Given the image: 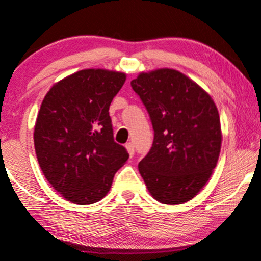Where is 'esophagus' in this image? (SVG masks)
<instances>
[{
	"mask_svg": "<svg viewBox=\"0 0 261 261\" xmlns=\"http://www.w3.org/2000/svg\"><path fill=\"white\" fill-rule=\"evenodd\" d=\"M125 147H126V150H127L128 154H130V156L133 157L134 153H135V146H134L133 142H127V144L125 145Z\"/></svg>",
	"mask_w": 261,
	"mask_h": 261,
	"instance_id": "34e87169",
	"label": "esophagus"
}]
</instances>
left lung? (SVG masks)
<instances>
[{
    "instance_id": "obj_1",
    "label": "left lung",
    "mask_w": 261,
    "mask_h": 261,
    "mask_svg": "<svg viewBox=\"0 0 261 261\" xmlns=\"http://www.w3.org/2000/svg\"><path fill=\"white\" fill-rule=\"evenodd\" d=\"M154 131L139 163L154 199L182 204L202 190L216 168L222 145L218 109L210 94L178 70L162 68L131 82Z\"/></svg>"
}]
</instances>
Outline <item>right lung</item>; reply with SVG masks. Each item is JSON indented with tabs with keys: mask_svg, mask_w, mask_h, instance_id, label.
Masks as SVG:
<instances>
[{
	"mask_svg": "<svg viewBox=\"0 0 261 261\" xmlns=\"http://www.w3.org/2000/svg\"><path fill=\"white\" fill-rule=\"evenodd\" d=\"M126 74L84 69L56 83L43 99L34 148L47 181L65 199L93 204L110 191L114 174L127 161L114 141L109 108Z\"/></svg>",
	"mask_w": 261,
	"mask_h": 261,
	"instance_id": "add662e5",
	"label": "right lung"
}]
</instances>
